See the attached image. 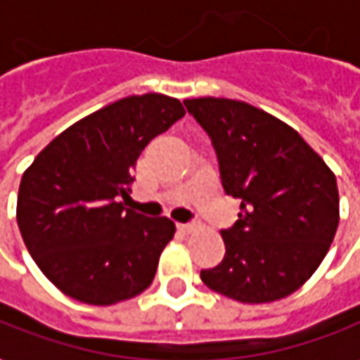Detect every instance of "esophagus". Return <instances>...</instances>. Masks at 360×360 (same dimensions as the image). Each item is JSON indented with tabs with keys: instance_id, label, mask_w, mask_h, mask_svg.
<instances>
[{
	"instance_id": "esophagus-1",
	"label": "esophagus",
	"mask_w": 360,
	"mask_h": 360,
	"mask_svg": "<svg viewBox=\"0 0 360 360\" xmlns=\"http://www.w3.org/2000/svg\"><path fill=\"white\" fill-rule=\"evenodd\" d=\"M177 228H179L181 232L191 233V232H193V230H195V224H191V222H187V224H177Z\"/></svg>"
}]
</instances>
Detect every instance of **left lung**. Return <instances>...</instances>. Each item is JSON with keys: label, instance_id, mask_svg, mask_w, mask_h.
<instances>
[{"label": "left lung", "instance_id": "left-lung-1", "mask_svg": "<svg viewBox=\"0 0 360 360\" xmlns=\"http://www.w3.org/2000/svg\"><path fill=\"white\" fill-rule=\"evenodd\" d=\"M218 160L240 214L222 230V263L200 278L238 302L281 300L314 275L339 224L335 175L292 128L233 99H187Z\"/></svg>", "mask_w": 360, "mask_h": 360}]
</instances>
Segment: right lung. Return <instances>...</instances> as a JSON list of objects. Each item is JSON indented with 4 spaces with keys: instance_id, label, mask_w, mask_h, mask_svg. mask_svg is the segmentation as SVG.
<instances>
[{
    "instance_id": "add662e5",
    "label": "right lung",
    "mask_w": 360,
    "mask_h": 360,
    "mask_svg": "<svg viewBox=\"0 0 360 360\" xmlns=\"http://www.w3.org/2000/svg\"><path fill=\"white\" fill-rule=\"evenodd\" d=\"M185 109L162 93L132 95L56 136L22 173L17 224L50 283L85 304L109 306L152 285L175 224L124 208L142 150Z\"/></svg>"
}]
</instances>
